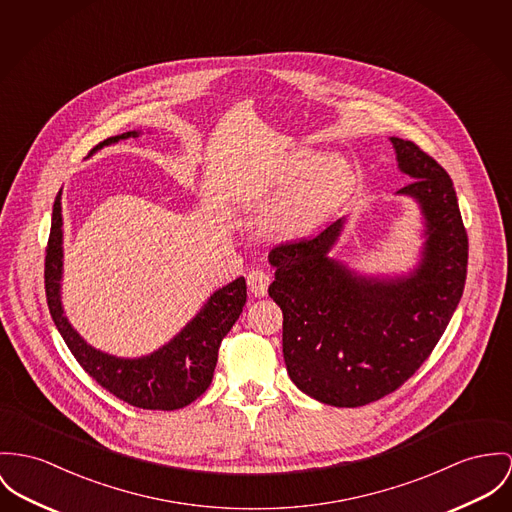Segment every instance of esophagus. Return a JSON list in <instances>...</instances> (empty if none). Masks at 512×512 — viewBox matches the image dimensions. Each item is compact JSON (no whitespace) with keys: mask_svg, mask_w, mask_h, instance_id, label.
Segmentation results:
<instances>
[{"mask_svg":"<svg viewBox=\"0 0 512 512\" xmlns=\"http://www.w3.org/2000/svg\"><path fill=\"white\" fill-rule=\"evenodd\" d=\"M269 284H271V276L267 275L265 271H261V269H255V271H251V273L247 275V286H249V290H251L257 298H261V296L267 294Z\"/></svg>","mask_w":512,"mask_h":512,"instance_id":"obj_1","label":"esophagus"}]
</instances>
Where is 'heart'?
<instances>
[{
	"label": "heart",
	"instance_id": "1",
	"mask_svg": "<svg viewBox=\"0 0 512 512\" xmlns=\"http://www.w3.org/2000/svg\"><path fill=\"white\" fill-rule=\"evenodd\" d=\"M312 152H300L286 167L280 185L292 187L273 212V226L284 234H302L333 212L354 183L353 167L343 158L318 161Z\"/></svg>",
	"mask_w": 512,
	"mask_h": 512
}]
</instances>
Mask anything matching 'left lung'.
Masks as SVG:
<instances>
[{"mask_svg":"<svg viewBox=\"0 0 512 512\" xmlns=\"http://www.w3.org/2000/svg\"><path fill=\"white\" fill-rule=\"evenodd\" d=\"M425 216L423 261L407 278L354 275L327 257L343 230L273 247L282 353L290 380L321 403L360 407L392 394L433 353L458 308L468 275V234L446 169L415 142L390 138Z\"/></svg>","mask_w":512,"mask_h":512,"instance_id":"8db88e82","label":"left lung"}]
</instances>
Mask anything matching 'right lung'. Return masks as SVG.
I'll return each instance as SVG.
<instances>
[{"label": "right lung", "instance_id": "add662e5", "mask_svg": "<svg viewBox=\"0 0 512 512\" xmlns=\"http://www.w3.org/2000/svg\"><path fill=\"white\" fill-rule=\"evenodd\" d=\"M136 138L138 132L111 136L91 152ZM62 191L52 208V226L44 259V288L50 315L79 366L107 392L140 409L173 411L193 403L212 382L222 339L234 327L247 300L245 278L239 276L216 290L193 321L156 353L142 358H118L87 345L70 325L60 302L62 280Z\"/></svg>", "mask_w": 512, "mask_h": 512}]
</instances>
